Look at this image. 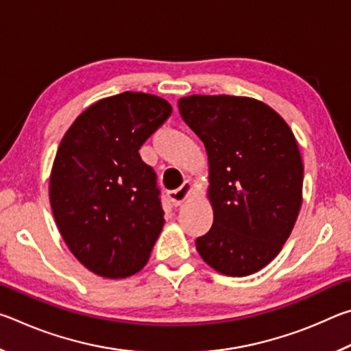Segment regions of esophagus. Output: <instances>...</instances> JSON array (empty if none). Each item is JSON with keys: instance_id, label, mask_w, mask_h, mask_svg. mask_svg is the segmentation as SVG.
Returning <instances> with one entry per match:
<instances>
[{"instance_id": "1", "label": "esophagus", "mask_w": 351, "mask_h": 351, "mask_svg": "<svg viewBox=\"0 0 351 351\" xmlns=\"http://www.w3.org/2000/svg\"><path fill=\"white\" fill-rule=\"evenodd\" d=\"M192 190H193V186H192V182L190 181H184V184L182 186L180 187V189H176V190H171V192H169V201L171 203V206L173 207H178V206H181L184 201H186L189 197H190V193H192Z\"/></svg>"}]
</instances>
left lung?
Returning a JSON list of instances; mask_svg holds the SVG:
<instances>
[{
	"instance_id": "1",
	"label": "left lung",
	"mask_w": 351,
	"mask_h": 351,
	"mask_svg": "<svg viewBox=\"0 0 351 351\" xmlns=\"http://www.w3.org/2000/svg\"><path fill=\"white\" fill-rule=\"evenodd\" d=\"M181 117L203 141L209 159V232L197 239L207 265L245 277L282 251L302 206L304 162L283 117L239 96H187Z\"/></svg>"
}]
</instances>
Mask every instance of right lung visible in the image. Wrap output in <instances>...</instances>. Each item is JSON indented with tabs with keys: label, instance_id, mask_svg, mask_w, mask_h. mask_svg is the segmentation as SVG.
I'll return each mask as SVG.
<instances>
[{
	"label": "right lung",
	"instance_id": "add662e5",
	"mask_svg": "<svg viewBox=\"0 0 351 351\" xmlns=\"http://www.w3.org/2000/svg\"><path fill=\"white\" fill-rule=\"evenodd\" d=\"M170 114L165 99L125 91L88 106L58 145L52 213L69 251L94 274L125 278L150 258L164 210L139 148Z\"/></svg>",
	"mask_w": 351,
	"mask_h": 351
}]
</instances>
